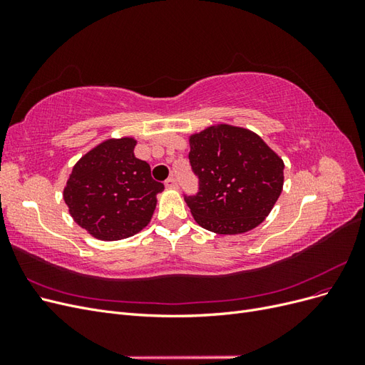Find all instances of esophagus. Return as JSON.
Here are the masks:
<instances>
[{"label":"esophagus","mask_w":365,"mask_h":365,"mask_svg":"<svg viewBox=\"0 0 365 365\" xmlns=\"http://www.w3.org/2000/svg\"><path fill=\"white\" fill-rule=\"evenodd\" d=\"M165 187H168V189H176V187H178V180L175 178V176H170V178H168L165 180Z\"/></svg>","instance_id":"obj_1"}]
</instances>
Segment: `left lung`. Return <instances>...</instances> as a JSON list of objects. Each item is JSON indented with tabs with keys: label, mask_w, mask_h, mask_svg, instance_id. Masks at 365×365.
<instances>
[{
	"label": "left lung",
	"mask_w": 365,
	"mask_h": 365,
	"mask_svg": "<svg viewBox=\"0 0 365 365\" xmlns=\"http://www.w3.org/2000/svg\"><path fill=\"white\" fill-rule=\"evenodd\" d=\"M189 160L197 192L184 200L196 222L213 233L256 228L282 193V158L248 129L220 125L192 135Z\"/></svg>",
	"instance_id": "8db88e82"
}]
</instances>
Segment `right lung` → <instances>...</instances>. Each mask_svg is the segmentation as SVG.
<instances>
[{
    "label": "right lung",
    "instance_id": "obj_1",
    "mask_svg": "<svg viewBox=\"0 0 365 365\" xmlns=\"http://www.w3.org/2000/svg\"><path fill=\"white\" fill-rule=\"evenodd\" d=\"M135 140H106L73 168L63 190L70 215L102 240L137 235L153 215L164 184L150 176V165L134 155Z\"/></svg>",
    "mask_w": 365,
    "mask_h": 365
}]
</instances>
